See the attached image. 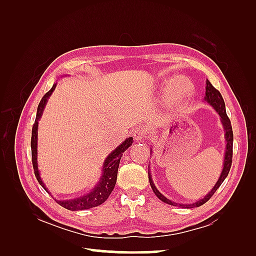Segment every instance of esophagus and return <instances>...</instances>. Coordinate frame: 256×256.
<instances>
[{
	"mask_svg": "<svg viewBox=\"0 0 256 256\" xmlns=\"http://www.w3.org/2000/svg\"><path fill=\"white\" fill-rule=\"evenodd\" d=\"M147 134V129L144 126H138L134 131V136L136 141H142Z\"/></svg>",
	"mask_w": 256,
	"mask_h": 256,
	"instance_id": "obj_1",
	"label": "esophagus"
}]
</instances>
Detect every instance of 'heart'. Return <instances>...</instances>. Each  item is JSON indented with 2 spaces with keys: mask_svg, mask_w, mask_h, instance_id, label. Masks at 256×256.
Masks as SVG:
<instances>
[{
  "mask_svg": "<svg viewBox=\"0 0 256 256\" xmlns=\"http://www.w3.org/2000/svg\"><path fill=\"white\" fill-rule=\"evenodd\" d=\"M168 90L170 97L173 100H180L189 94L191 88L190 85L187 82H184L182 79H175L171 82V84H170Z\"/></svg>",
  "mask_w": 256,
  "mask_h": 256,
  "instance_id": "1",
  "label": "heart"
}]
</instances>
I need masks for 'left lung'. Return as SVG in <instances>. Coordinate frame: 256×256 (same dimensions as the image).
I'll return each instance as SVG.
<instances>
[{
	"mask_svg": "<svg viewBox=\"0 0 256 256\" xmlns=\"http://www.w3.org/2000/svg\"><path fill=\"white\" fill-rule=\"evenodd\" d=\"M204 100L210 104L214 109L216 111V113L219 114L220 116V120L222 122V126L224 128V131H226V154H224V162H223V170L221 172V175L219 177L218 182H216V184L214 186V188L210 190V192L207 193V196H205L204 198L198 200L196 203H192V204H180V203H176L173 202V200H168V198H166L162 193L159 192V190L156 188V186H154L152 180V175L150 172L148 170V180H150V187L154 191V194L157 196V198L159 200H161L162 202H164L168 205H172V206H178V207H182V208H194V207H198V206H202L203 204H205L207 200L210 198L214 194V192L216 191L221 184L224 182V180L228 177V172L230 170V166H232V159H233V140H234V136H233V129H232V125H230V120L228 118L226 115V104H224V100L222 98V95L220 94V92L218 90H216L212 84L209 82L208 80L206 81V92H205V97ZM150 154H152V150H150Z\"/></svg>",
	"mask_w": 256,
	"mask_h": 256,
	"instance_id": "1",
	"label": "left lung"
}]
</instances>
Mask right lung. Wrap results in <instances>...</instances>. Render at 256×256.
<instances>
[{
	"instance_id": "1",
	"label": "right lung",
	"mask_w": 256,
	"mask_h": 256,
	"mask_svg": "<svg viewBox=\"0 0 256 256\" xmlns=\"http://www.w3.org/2000/svg\"><path fill=\"white\" fill-rule=\"evenodd\" d=\"M56 84H53L52 88L48 92H46V95L42 98L40 104H38L36 120L32 128V138H30V150H32V164H33L34 173L38 182L42 184V187H44V189L47 192H48V189L44 187V184L40 176V171H38V166H37V134H38L37 130H38V120H40L42 112L44 110V106L47 104L48 98L51 96L53 90H56ZM132 140H134L132 136L126 138V140L124 141L118 147H116L111 154H109V156L106 158L104 162L102 175L100 177L98 184L95 186V188L92 189L90 193L74 200H56L58 204L68 209V210L76 212V210H83V209H90L104 203L115 187L120 158L128 147H130V145L132 144Z\"/></svg>"
}]
</instances>
